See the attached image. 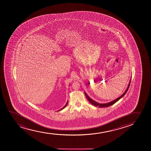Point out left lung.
<instances>
[{"mask_svg": "<svg viewBox=\"0 0 151 151\" xmlns=\"http://www.w3.org/2000/svg\"><path fill=\"white\" fill-rule=\"evenodd\" d=\"M131 79H130V81L129 82V85H128V86H127V90H125V91L124 92V94H122V95H121L119 98H117V99H116L115 100H113V101H112L110 102L107 103V104H99L98 102H97L95 101L92 100V99H90V97L88 96V95L85 92V96H86L87 99H88V101L90 102V103H91L92 105H94L95 106H99V107H106L110 106L111 105H113L114 104L116 103L117 101H119L121 98H122V97L124 96V95H125V93L127 92V90L129 89V85H130V84H131Z\"/></svg>", "mask_w": 151, "mask_h": 151, "instance_id": "1", "label": "left lung"}]
</instances>
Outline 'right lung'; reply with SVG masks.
Listing matches in <instances>:
<instances>
[{"instance_id": "obj_1", "label": "right lung", "mask_w": 151, "mask_h": 151, "mask_svg": "<svg viewBox=\"0 0 151 151\" xmlns=\"http://www.w3.org/2000/svg\"><path fill=\"white\" fill-rule=\"evenodd\" d=\"M67 104H68V102H67V104H66V105H65L63 107V108H62V109H60V110H62V109H64L65 107L67 106Z\"/></svg>"}]
</instances>
